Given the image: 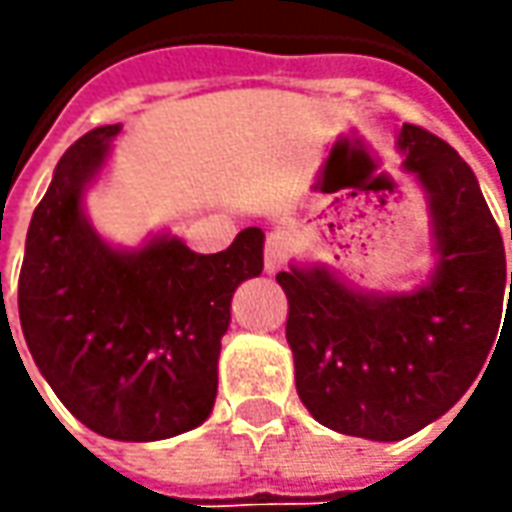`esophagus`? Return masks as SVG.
Returning a JSON list of instances; mask_svg holds the SVG:
<instances>
[{"mask_svg": "<svg viewBox=\"0 0 512 512\" xmlns=\"http://www.w3.org/2000/svg\"><path fill=\"white\" fill-rule=\"evenodd\" d=\"M287 262V236L282 230H273L267 233L265 242V270L267 273H276L282 270Z\"/></svg>", "mask_w": 512, "mask_h": 512, "instance_id": "esophagus-1", "label": "esophagus"}]
</instances>
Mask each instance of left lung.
I'll use <instances>...</instances> for the list:
<instances>
[{
  "label": "left lung",
  "instance_id": "8db88e82",
  "mask_svg": "<svg viewBox=\"0 0 512 512\" xmlns=\"http://www.w3.org/2000/svg\"><path fill=\"white\" fill-rule=\"evenodd\" d=\"M399 150L430 210V279L367 293L325 265L276 276L299 399L319 424L373 442L407 439L462 399L496 344L507 290L502 233L470 165L419 125H402Z\"/></svg>",
  "mask_w": 512,
  "mask_h": 512
}]
</instances>
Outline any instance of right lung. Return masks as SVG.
<instances>
[{"instance_id": "1", "label": "right lung", "mask_w": 512, "mask_h": 512, "mask_svg": "<svg viewBox=\"0 0 512 512\" xmlns=\"http://www.w3.org/2000/svg\"><path fill=\"white\" fill-rule=\"evenodd\" d=\"M119 130L93 128L53 170L28 227L19 322L79 422L116 442H159L210 416L230 299L262 273L265 233L245 227L210 256L170 233L136 250L108 245L85 216V190Z\"/></svg>"}]
</instances>
